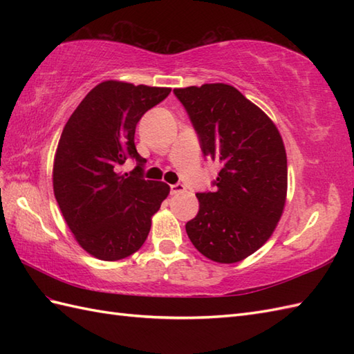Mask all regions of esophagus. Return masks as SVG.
Returning a JSON list of instances; mask_svg holds the SVG:
<instances>
[{
    "label": "esophagus",
    "instance_id": "34e87169",
    "mask_svg": "<svg viewBox=\"0 0 354 354\" xmlns=\"http://www.w3.org/2000/svg\"><path fill=\"white\" fill-rule=\"evenodd\" d=\"M184 192H185V187L181 183H176V184L170 185V194H179V193H184Z\"/></svg>",
    "mask_w": 354,
    "mask_h": 354
}]
</instances>
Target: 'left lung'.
<instances>
[{"label":"left lung","mask_w":354,"mask_h":354,"mask_svg":"<svg viewBox=\"0 0 354 354\" xmlns=\"http://www.w3.org/2000/svg\"><path fill=\"white\" fill-rule=\"evenodd\" d=\"M198 133L204 156L221 162L214 192L196 193L199 212L185 223L194 248L217 263L259 250L280 221L288 160L275 124L234 86L173 89Z\"/></svg>","instance_id":"8db88e82"}]
</instances>
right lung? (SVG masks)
I'll return each mask as SVG.
<instances>
[{
    "mask_svg": "<svg viewBox=\"0 0 354 354\" xmlns=\"http://www.w3.org/2000/svg\"><path fill=\"white\" fill-rule=\"evenodd\" d=\"M170 88L102 82L86 94L59 140L53 189L79 245L95 259L115 261L146 242L152 216L170 187L142 178L146 160L135 147V127ZM138 165L120 176L126 159Z\"/></svg>",
    "mask_w": 354,
    "mask_h": 354,
    "instance_id": "right-lung-1",
    "label": "right lung"
}]
</instances>
